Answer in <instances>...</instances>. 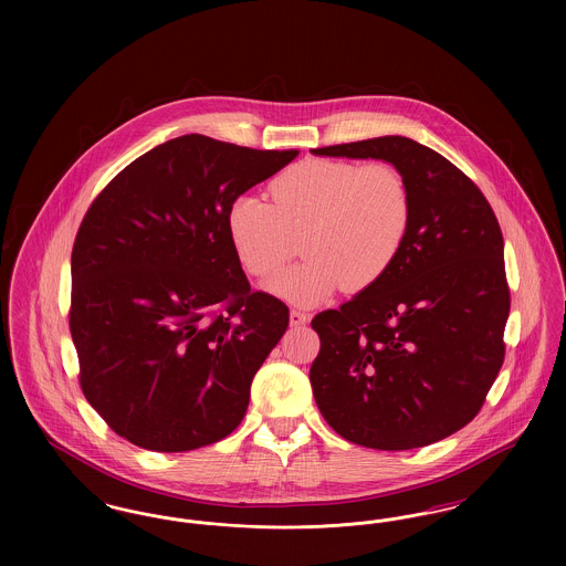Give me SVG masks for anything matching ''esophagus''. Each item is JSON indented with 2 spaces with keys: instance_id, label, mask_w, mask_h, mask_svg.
Here are the masks:
<instances>
[{
  "instance_id": "1",
  "label": "esophagus",
  "mask_w": 566,
  "mask_h": 566,
  "mask_svg": "<svg viewBox=\"0 0 566 566\" xmlns=\"http://www.w3.org/2000/svg\"><path fill=\"white\" fill-rule=\"evenodd\" d=\"M305 323H310V314H305L301 310H291V324L293 326H303Z\"/></svg>"
}]
</instances>
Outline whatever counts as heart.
I'll return each instance as SVG.
<instances>
[{"label": "heart", "mask_w": 566, "mask_h": 566, "mask_svg": "<svg viewBox=\"0 0 566 566\" xmlns=\"http://www.w3.org/2000/svg\"><path fill=\"white\" fill-rule=\"evenodd\" d=\"M271 203L238 195L227 235L243 270L271 277L286 268L303 235L307 261L270 284L273 295L314 305L344 286L360 293L395 268L411 224V192L390 163L310 159L282 171Z\"/></svg>", "instance_id": "b5f03b06"}]
</instances>
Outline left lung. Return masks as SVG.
I'll use <instances>...</instances> for the list:
<instances>
[{"instance_id":"1","label":"left lung","mask_w":566,"mask_h":566,"mask_svg":"<svg viewBox=\"0 0 566 566\" xmlns=\"http://www.w3.org/2000/svg\"><path fill=\"white\" fill-rule=\"evenodd\" d=\"M381 159L411 192L403 250L376 286L312 328L310 369L328 427L374 450H411L460 431L482 409L505 358L510 316L499 220L457 165L401 135L312 150Z\"/></svg>"}]
</instances>
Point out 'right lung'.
I'll return each instance as SVG.
<instances>
[{"instance_id": "add662e5", "label": "right lung", "mask_w": 566, "mask_h": 566, "mask_svg": "<svg viewBox=\"0 0 566 566\" xmlns=\"http://www.w3.org/2000/svg\"><path fill=\"white\" fill-rule=\"evenodd\" d=\"M296 155L182 135L127 165L82 218L70 307L82 392L134 446L189 452L240 427L289 307L250 291L227 210Z\"/></svg>"}]
</instances>
